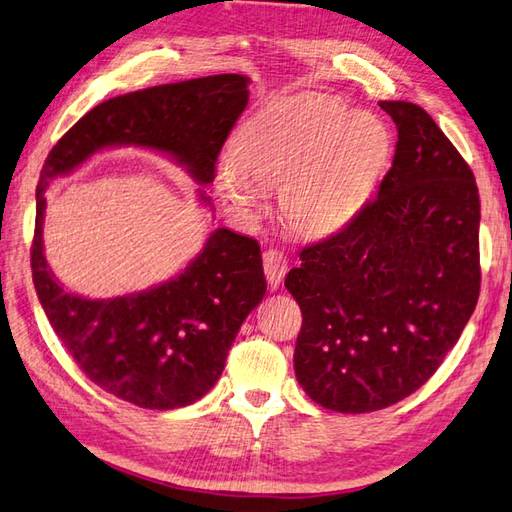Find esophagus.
I'll return each mask as SVG.
<instances>
[{
	"mask_svg": "<svg viewBox=\"0 0 512 512\" xmlns=\"http://www.w3.org/2000/svg\"><path fill=\"white\" fill-rule=\"evenodd\" d=\"M264 272L270 288H279L285 272H288V259L277 248H268L264 253Z\"/></svg>",
	"mask_w": 512,
	"mask_h": 512,
	"instance_id": "esophagus-1",
	"label": "esophagus"
}]
</instances>
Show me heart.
<instances>
[{
	"instance_id": "obj_1",
	"label": "heart",
	"mask_w": 512,
	"mask_h": 512,
	"mask_svg": "<svg viewBox=\"0 0 512 512\" xmlns=\"http://www.w3.org/2000/svg\"><path fill=\"white\" fill-rule=\"evenodd\" d=\"M392 157L377 115L331 98H294L251 117L213 170L218 194L246 211L281 187V216L303 237L342 231L371 198Z\"/></svg>"
}]
</instances>
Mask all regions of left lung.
<instances>
[{
    "label": "left lung",
    "mask_w": 512,
    "mask_h": 512,
    "mask_svg": "<svg viewBox=\"0 0 512 512\" xmlns=\"http://www.w3.org/2000/svg\"><path fill=\"white\" fill-rule=\"evenodd\" d=\"M397 124L392 168L347 227L305 246L285 288L301 307L294 373L344 414L392 406L454 349L480 294L473 172L421 106L379 102Z\"/></svg>",
    "instance_id": "obj_1"
}]
</instances>
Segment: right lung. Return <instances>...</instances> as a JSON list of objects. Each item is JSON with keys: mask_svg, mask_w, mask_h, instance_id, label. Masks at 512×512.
I'll return each mask as SVG.
<instances>
[{"mask_svg": "<svg viewBox=\"0 0 512 512\" xmlns=\"http://www.w3.org/2000/svg\"><path fill=\"white\" fill-rule=\"evenodd\" d=\"M248 82L242 74H218L117 95L80 117L43 163L30 253L39 301L80 371L139 408H183L218 382L237 331L266 294L259 244L216 229L174 279L115 299H85L67 292L45 261V187L115 146L159 150L209 185L248 104ZM200 200L211 205L205 192Z\"/></svg>", "mask_w": 512, "mask_h": 512, "instance_id": "right-lung-1", "label": "right lung"}]
</instances>
